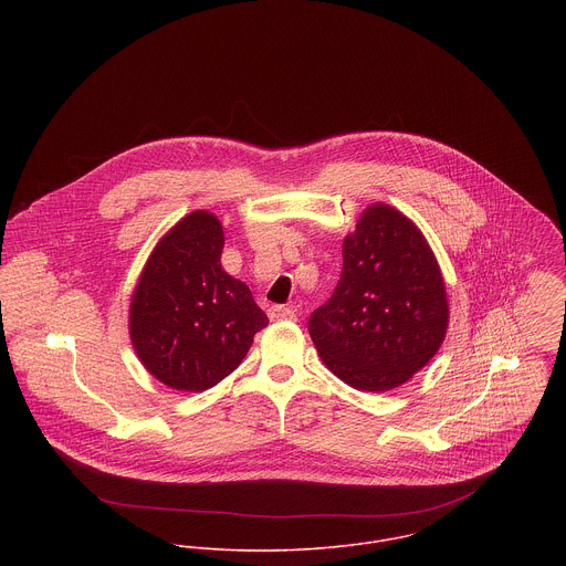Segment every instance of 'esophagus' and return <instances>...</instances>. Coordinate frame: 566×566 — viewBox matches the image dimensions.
<instances>
[{
    "label": "esophagus",
    "mask_w": 566,
    "mask_h": 566,
    "mask_svg": "<svg viewBox=\"0 0 566 566\" xmlns=\"http://www.w3.org/2000/svg\"><path fill=\"white\" fill-rule=\"evenodd\" d=\"M268 316L270 321H294V310L292 307H285V305H274L268 310Z\"/></svg>",
    "instance_id": "esophagus-1"
}]
</instances>
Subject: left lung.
<instances>
[{"mask_svg":"<svg viewBox=\"0 0 566 566\" xmlns=\"http://www.w3.org/2000/svg\"><path fill=\"white\" fill-rule=\"evenodd\" d=\"M342 274L310 316L324 366L355 390L403 386L440 348L449 303L440 265L418 227L370 205L342 245Z\"/></svg>","mask_w":566,"mask_h":566,"instance_id":"1","label":"left lung"}]
</instances>
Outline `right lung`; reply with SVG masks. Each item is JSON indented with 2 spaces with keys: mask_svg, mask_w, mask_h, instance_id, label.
Segmentation results:
<instances>
[{
  "mask_svg": "<svg viewBox=\"0 0 566 566\" xmlns=\"http://www.w3.org/2000/svg\"><path fill=\"white\" fill-rule=\"evenodd\" d=\"M224 231L209 211H193L153 250L130 301V339L161 384L202 392L242 364L268 316L248 285L224 272Z\"/></svg>",
  "mask_w": 566,
  "mask_h": 566,
  "instance_id": "right-lung-1",
  "label": "right lung"
}]
</instances>
